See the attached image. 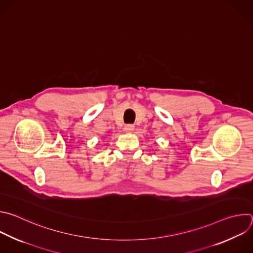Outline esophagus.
<instances>
[{
	"instance_id": "1",
	"label": "esophagus",
	"mask_w": 253,
	"mask_h": 253,
	"mask_svg": "<svg viewBox=\"0 0 253 253\" xmlns=\"http://www.w3.org/2000/svg\"><path fill=\"white\" fill-rule=\"evenodd\" d=\"M133 128H134V126H132V125H126L124 127L125 131H126V132H131L133 130Z\"/></svg>"
}]
</instances>
